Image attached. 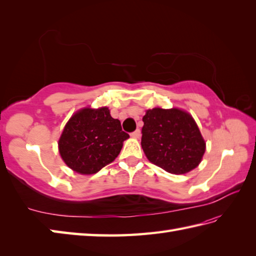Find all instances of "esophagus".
Returning a JSON list of instances; mask_svg holds the SVG:
<instances>
[{
	"label": "esophagus",
	"instance_id": "34e87169",
	"mask_svg": "<svg viewBox=\"0 0 256 256\" xmlns=\"http://www.w3.org/2000/svg\"><path fill=\"white\" fill-rule=\"evenodd\" d=\"M131 136L134 138H138L140 136V130H136V131H134L131 133Z\"/></svg>",
	"mask_w": 256,
	"mask_h": 256
}]
</instances>
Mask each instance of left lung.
Masks as SVG:
<instances>
[{
    "label": "left lung",
    "instance_id": "left-lung-1",
    "mask_svg": "<svg viewBox=\"0 0 256 256\" xmlns=\"http://www.w3.org/2000/svg\"><path fill=\"white\" fill-rule=\"evenodd\" d=\"M143 122L140 144L150 162L176 175L199 165L206 143L189 113L155 108L146 111Z\"/></svg>",
    "mask_w": 256,
    "mask_h": 256
}]
</instances>
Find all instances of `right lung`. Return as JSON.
Segmentation results:
<instances>
[{"instance_id":"1","label":"right lung","mask_w":256,"mask_h":256,"mask_svg":"<svg viewBox=\"0 0 256 256\" xmlns=\"http://www.w3.org/2000/svg\"><path fill=\"white\" fill-rule=\"evenodd\" d=\"M128 138L108 108H86L74 114L66 124L58 142L59 153L72 170L91 175L116 160Z\"/></svg>"}]
</instances>
